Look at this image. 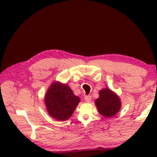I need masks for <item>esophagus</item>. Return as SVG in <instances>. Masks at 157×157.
<instances>
[{
  "label": "esophagus",
  "instance_id": "1",
  "mask_svg": "<svg viewBox=\"0 0 157 157\" xmlns=\"http://www.w3.org/2000/svg\"><path fill=\"white\" fill-rule=\"evenodd\" d=\"M84 100L86 102H90L91 101V96H86Z\"/></svg>",
  "mask_w": 157,
  "mask_h": 157
}]
</instances>
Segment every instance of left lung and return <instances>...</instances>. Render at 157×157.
<instances>
[{
	"label": "left lung",
	"mask_w": 157,
	"mask_h": 157,
	"mask_svg": "<svg viewBox=\"0 0 157 157\" xmlns=\"http://www.w3.org/2000/svg\"><path fill=\"white\" fill-rule=\"evenodd\" d=\"M95 105L100 114L109 118L119 111L121 102L115 92L109 88H103L99 92V98L95 101Z\"/></svg>",
	"instance_id": "obj_1"
}]
</instances>
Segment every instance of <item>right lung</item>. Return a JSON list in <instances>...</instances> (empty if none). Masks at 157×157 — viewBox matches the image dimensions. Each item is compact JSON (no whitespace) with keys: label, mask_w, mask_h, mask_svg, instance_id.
I'll return each mask as SVG.
<instances>
[{"label":"right lung","mask_w":157,"mask_h":157,"mask_svg":"<svg viewBox=\"0 0 157 157\" xmlns=\"http://www.w3.org/2000/svg\"><path fill=\"white\" fill-rule=\"evenodd\" d=\"M79 102L80 98L73 94L69 86L59 82L51 84L44 97L48 114L61 121L70 118Z\"/></svg>","instance_id":"1"}]
</instances>
